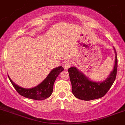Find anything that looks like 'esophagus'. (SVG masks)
<instances>
[{
    "label": "esophagus",
    "mask_w": 125,
    "mask_h": 125,
    "mask_svg": "<svg viewBox=\"0 0 125 125\" xmlns=\"http://www.w3.org/2000/svg\"><path fill=\"white\" fill-rule=\"evenodd\" d=\"M72 64H73V62H72V61H67L64 64V68L66 69H68L69 67H71V66H72Z\"/></svg>",
    "instance_id": "34e87169"
}]
</instances>
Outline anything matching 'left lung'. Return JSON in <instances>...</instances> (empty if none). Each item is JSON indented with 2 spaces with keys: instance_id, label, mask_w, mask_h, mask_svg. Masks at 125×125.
<instances>
[{
  "instance_id": "1",
  "label": "left lung",
  "mask_w": 125,
  "mask_h": 125,
  "mask_svg": "<svg viewBox=\"0 0 125 125\" xmlns=\"http://www.w3.org/2000/svg\"><path fill=\"white\" fill-rule=\"evenodd\" d=\"M115 64L112 71L103 82L92 81L75 67L68 69L72 91L75 97L81 100L90 101L103 97L115 81L117 71V55L115 48Z\"/></svg>"
}]
</instances>
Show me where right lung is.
Returning a JSON list of instances; mask_svg holds the SVG:
<instances>
[{"mask_svg":"<svg viewBox=\"0 0 125 125\" xmlns=\"http://www.w3.org/2000/svg\"><path fill=\"white\" fill-rule=\"evenodd\" d=\"M64 71L62 66L53 69L47 75L45 79L36 86L31 88H25L15 84L8 76L13 87L18 93L25 97L34 100H44L52 95L53 90V85L58 75Z\"/></svg>","mask_w":125,"mask_h":125,"instance_id":"right-lung-1","label":"right lung"}]
</instances>
